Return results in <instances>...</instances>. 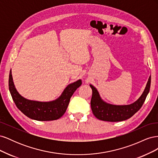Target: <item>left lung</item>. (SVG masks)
<instances>
[{
  "label": "left lung",
  "instance_id": "left-lung-1",
  "mask_svg": "<svg viewBox=\"0 0 158 158\" xmlns=\"http://www.w3.org/2000/svg\"><path fill=\"white\" fill-rule=\"evenodd\" d=\"M151 76L148 78L146 88L141 96L136 102L129 105L117 106L104 102L100 97L98 89L89 84L92 89V97L91 99V108L94 116L99 120L109 122H118L127 120L133 116L139 110L145 102L150 92Z\"/></svg>",
  "mask_w": 158,
  "mask_h": 158
}]
</instances>
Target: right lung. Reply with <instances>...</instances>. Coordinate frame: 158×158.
Listing matches in <instances>:
<instances>
[{
  "mask_svg": "<svg viewBox=\"0 0 158 158\" xmlns=\"http://www.w3.org/2000/svg\"><path fill=\"white\" fill-rule=\"evenodd\" d=\"M82 84L80 79L68 85L60 96L51 102H37L27 99L18 92L14 85L12 70L9 74V90L16 107L26 116L40 121H54L63 115L74 92Z\"/></svg>",
  "mask_w": 158,
  "mask_h": 158,
  "instance_id": "1",
  "label": "right lung"
}]
</instances>
